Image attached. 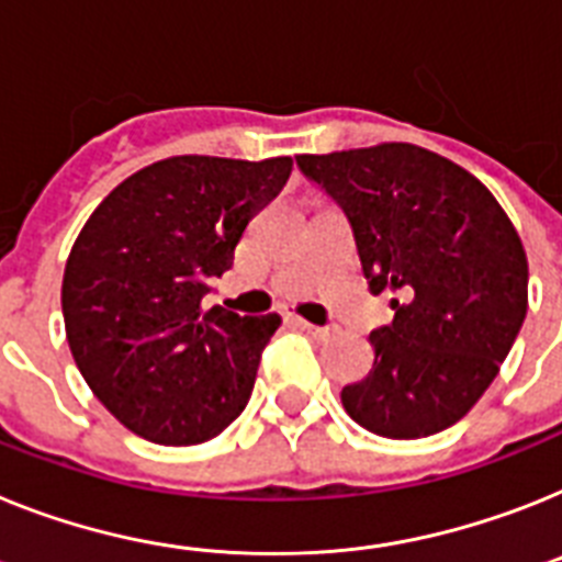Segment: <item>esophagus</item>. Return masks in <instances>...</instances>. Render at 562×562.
I'll list each match as a JSON object with an SVG mask.
<instances>
[{
	"mask_svg": "<svg viewBox=\"0 0 562 562\" xmlns=\"http://www.w3.org/2000/svg\"><path fill=\"white\" fill-rule=\"evenodd\" d=\"M295 324H299V327L304 329V333H310V335H313V338H318V340H327V338H333V335H335L333 327H315V324H310V321L295 318Z\"/></svg>",
	"mask_w": 562,
	"mask_h": 562,
	"instance_id": "1",
	"label": "esophagus"
}]
</instances>
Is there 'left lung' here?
I'll use <instances>...</instances> for the list:
<instances>
[{
	"mask_svg": "<svg viewBox=\"0 0 562 562\" xmlns=\"http://www.w3.org/2000/svg\"><path fill=\"white\" fill-rule=\"evenodd\" d=\"M349 218L369 290L397 292L375 363L340 392L355 424L412 440L458 424L495 381L529 306L515 224L472 172L415 144L295 158Z\"/></svg>",
	"mask_w": 562,
	"mask_h": 562,
	"instance_id": "8db88e82",
	"label": "left lung"
}]
</instances>
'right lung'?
<instances>
[{
	"mask_svg": "<svg viewBox=\"0 0 562 562\" xmlns=\"http://www.w3.org/2000/svg\"><path fill=\"white\" fill-rule=\"evenodd\" d=\"M290 172V156H172L124 179L81 227L61 281L67 344L144 440L204 443L247 406L281 318L207 310L204 295Z\"/></svg>",
	"mask_w": 562,
	"mask_h": 562,
	"instance_id": "add662e5",
	"label": "right lung"
}]
</instances>
